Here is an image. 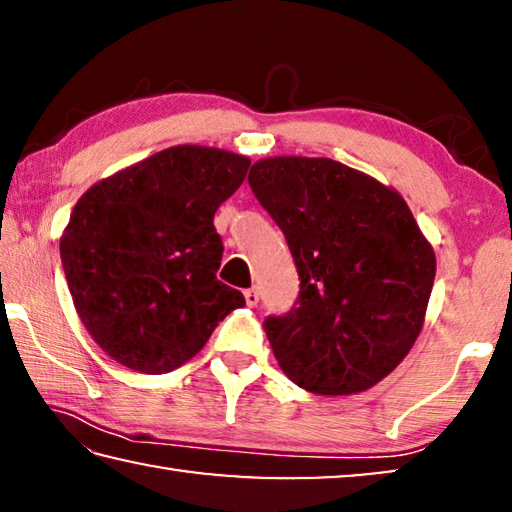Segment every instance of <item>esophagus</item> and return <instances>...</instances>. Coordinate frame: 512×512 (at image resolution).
<instances>
[{"mask_svg": "<svg viewBox=\"0 0 512 512\" xmlns=\"http://www.w3.org/2000/svg\"><path fill=\"white\" fill-rule=\"evenodd\" d=\"M244 298H246V305L248 307H257V302H259V291L253 287V289H246L244 291Z\"/></svg>", "mask_w": 512, "mask_h": 512, "instance_id": "esophagus-1", "label": "esophagus"}]
</instances>
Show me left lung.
<instances>
[{
    "mask_svg": "<svg viewBox=\"0 0 512 512\" xmlns=\"http://www.w3.org/2000/svg\"><path fill=\"white\" fill-rule=\"evenodd\" d=\"M248 183L300 277L291 311L264 320L284 375L316 395L375 386L413 348L436 277L409 205L329 158L259 160Z\"/></svg>",
    "mask_w": 512,
    "mask_h": 512,
    "instance_id": "8db88e82",
    "label": "left lung"
}]
</instances>
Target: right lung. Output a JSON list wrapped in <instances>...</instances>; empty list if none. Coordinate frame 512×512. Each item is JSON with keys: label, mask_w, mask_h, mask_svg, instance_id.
Returning a JSON list of instances; mask_svg holds the SVG:
<instances>
[{"label": "right lung", "mask_w": 512, "mask_h": 512, "mask_svg": "<svg viewBox=\"0 0 512 512\" xmlns=\"http://www.w3.org/2000/svg\"><path fill=\"white\" fill-rule=\"evenodd\" d=\"M248 167L237 153L171 146L76 203L60 239L65 280L85 329L121 366L176 370L246 305L244 293L216 280L223 241L214 212Z\"/></svg>", "instance_id": "add662e5"}]
</instances>
